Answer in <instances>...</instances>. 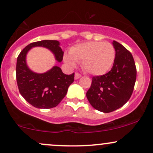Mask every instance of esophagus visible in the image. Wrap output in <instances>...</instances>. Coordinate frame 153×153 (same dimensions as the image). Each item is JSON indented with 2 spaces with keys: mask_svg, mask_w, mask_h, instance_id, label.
Returning <instances> with one entry per match:
<instances>
[{
  "mask_svg": "<svg viewBox=\"0 0 153 153\" xmlns=\"http://www.w3.org/2000/svg\"><path fill=\"white\" fill-rule=\"evenodd\" d=\"M81 76H82V75L79 74V73H75V74H74L75 79H79Z\"/></svg>",
  "mask_w": 153,
  "mask_h": 153,
  "instance_id": "obj_1",
  "label": "esophagus"
}]
</instances>
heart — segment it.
<instances>
[{
    "instance_id": "1",
    "label": "heart",
    "mask_w": 153,
    "mask_h": 153,
    "mask_svg": "<svg viewBox=\"0 0 153 153\" xmlns=\"http://www.w3.org/2000/svg\"><path fill=\"white\" fill-rule=\"evenodd\" d=\"M115 56L116 51L111 43L92 41L74 45L63 60L70 67H74L76 62L82 63V68L87 73L101 76L112 67Z\"/></svg>"
}]
</instances>
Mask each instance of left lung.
I'll return each instance as SVG.
<instances>
[{"instance_id":"8db88e82","label":"left lung","mask_w":153,"mask_h":153,"mask_svg":"<svg viewBox=\"0 0 153 153\" xmlns=\"http://www.w3.org/2000/svg\"><path fill=\"white\" fill-rule=\"evenodd\" d=\"M116 56L113 67L102 76L92 77L87 98L97 111L110 113L126 103L131 97L137 78L133 56L121 44L113 41Z\"/></svg>"}]
</instances>
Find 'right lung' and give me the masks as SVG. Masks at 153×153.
Listing matches in <instances>:
<instances>
[{"mask_svg": "<svg viewBox=\"0 0 153 153\" xmlns=\"http://www.w3.org/2000/svg\"><path fill=\"white\" fill-rule=\"evenodd\" d=\"M35 47L50 50L56 61H62L63 51L58 41L45 39L30 43L22 50L17 58V85L22 97L32 106L40 109L52 108L66 96L68 87L74 80V73L65 74L57 66L42 74L32 71L27 66L26 57L27 53Z\"/></svg>", "mask_w": 153, "mask_h": 153, "instance_id": "right-lung-1", "label": "right lung"}]
</instances>
